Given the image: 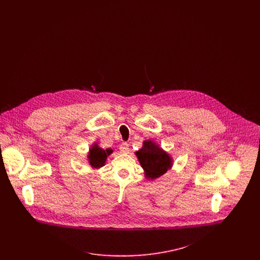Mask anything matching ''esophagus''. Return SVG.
I'll list each match as a JSON object with an SVG mask.
<instances>
[{
  "mask_svg": "<svg viewBox=\"0 0 260 260\" xmlns=\"http://www.w3.org/2000/svg\"><path fill=\"white\" fill-rule=\"evenodd\" d=\"M120 150L122 153H128L129 152V148H128V144L126 142H123L120 146Z\"/></svg>",
  "mask_w": 260,
  "mask_h": 260,
  "instance_id": "esophagus-1",
  "label": "esophagus"
}]
</instances>
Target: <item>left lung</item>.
<instances>
[{"instance_id": "obj_1", "label": "left lung", "mask_w": 260, "mask_h": 260, "mask_svg": "<svg viewBox=\"0 0 260 260\" xmlns=\"http://www.w3.org/2000/svg\"><path fill=\"white\" fill-rule=\"evenodd\" d=\"M136 155L148 179L160 177L173 166L172 157L151 140H145L142 148L136 152Z\"/></svg>"}]
</instances>
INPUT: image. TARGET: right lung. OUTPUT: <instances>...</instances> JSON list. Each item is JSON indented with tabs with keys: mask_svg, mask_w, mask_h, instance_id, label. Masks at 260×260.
I'll use <instances>...</instances> for the list:
<instances>
[{
	"mask_svg": "<svg viewBox=\"0 0 260 260\" xmlns=\"http://www.w3.org/2000/svg\"><path fill=\"white\" fill-rule=\"evenodd\" d=\"M112 153H113L112 149L100 148L98 143H94L89 149V152L87 155V159L90 167L93 169H99L103 167L105 165L107 157L111 155Z\"/></svg>",
	"mask_w": 260,
	"mask_h": 260,
	"instance_id": "right-lung-1",
	"label": "right lung"
}]
</instances>
